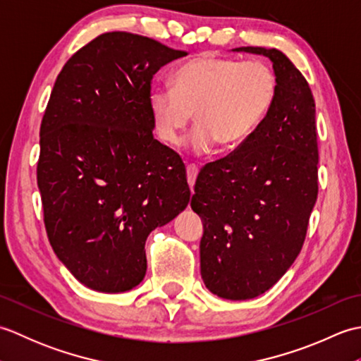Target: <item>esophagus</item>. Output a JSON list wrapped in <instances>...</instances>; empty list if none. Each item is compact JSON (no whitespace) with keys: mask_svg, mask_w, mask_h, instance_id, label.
I'll list each match as a JSON object with an SVG mask.
<instances>
[{"mask_svg":"<svg viewBox=\"0 0 361 361\" xmlns=\"http://www.w3.org/2000/svg\"><path fill=\"white\" fill-rule=\"evenodd\" d=\"M186 173H188V183H189V188L192 189V186L195 185V180H197L198 167H197L195 164H188V167H186Z\"/></svg>","mask_w":361,"mask_h":361,"instance_id":"esophagus-1","label":"esophagus"}]
</instances>
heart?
I'll return each mask as SVG.
<instances>
[{
    "mask_svg": "<svg viewBox=\"0 0 361 361\" xmlns=\"http://www.w3.org/2000/svg\"><path fill=\"white\" fill-rule=\"evenodd\" d=\"M278 93V78L260 60L200 56L181 65L172 75V88H153L149 109L161 141L178 145L194 121L190 144L208 152L219 144L234 149L255 132Z\"/></svg>",
    "mask_w": 361,
    "mask_h": 361,
    "instance_id": "heart-1",
    "label": "heart"
}]
</instances>
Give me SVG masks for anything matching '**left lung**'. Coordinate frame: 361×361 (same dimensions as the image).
<instances>
[{"label":"left lung","instance_id":"1","mask_svg":"<svg viewBox=\"0 0 361 361\" xmlns=\"http://www.w3.org/2000/svg\"><path fill=\"white\" fill-rule=\"evenodd\" d=\"M271 60L278 93L247 140L206 164L192 208L203 221L206 288L243 301L270 290L295 262L318 195L315 101L304 75L278 49L243 46Z\"/></svg>","mask_w":361,"mask_h":361}]
</instances>
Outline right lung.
<instances>
[{"label": "right lung", "instance_id": "1", "mask_svg": "<svg viewBox=\"0 0 361 361\" xmlns=\"http://www.w3.org/2000/svg\"><path fill=\"white\" fill-rule=\"evenodd\" d=\"M185 56L149 37L106 32L54 83L37 164L44 226L57 257L91 290L136 287L147 235L189 203L185 164L153 137L149 109L153 75Z\"/></svg>", "mask_w": 361, "mask_h": 361}]
</instances>
